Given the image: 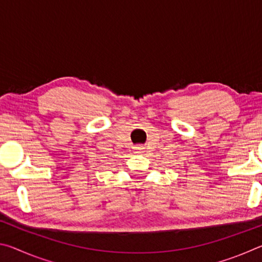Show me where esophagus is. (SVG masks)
Returning a JSON list of instances; mask_svg holds the SVG:
<instances>
[{"instance_id":"1","label":"esophagus","mask_w":262,"mask_h":262,"mask_svg":"<svg viewBox=\"0 0 262 262\" xmlns=\"http://www.w3.org/2000/svg\"><path fill=\"white\" fill-rule=\"evenodd\" d=\"M143 147H141V145H137V147H135L134 148V150H135V152H139V154H141L142 151H143Z\"/></svg>"}]
</instances>
